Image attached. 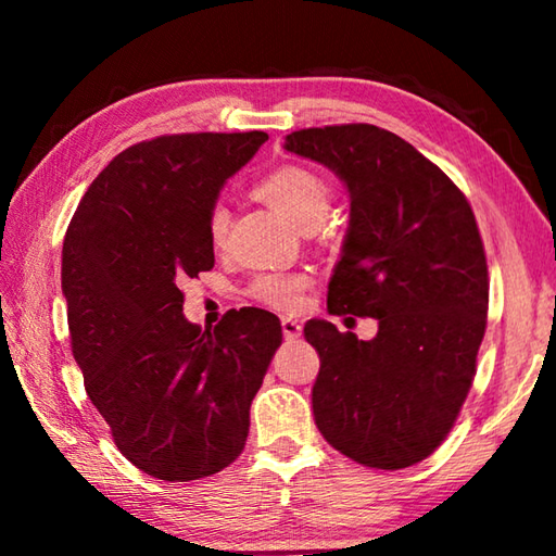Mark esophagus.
I'll return each mask as SVG.
<instances>
[{"label": "esophagus", "instance_id": "obj_1", "mask_svg": "<svg viewBox=\"0 0 556 556\" xmlns=\"http://www.w3.org/2000/svg\"><path fill=\"white\" fill-rule=\"evenodd\" d=\"M281 333H285L287 341H294V338L301 336V324L294 321V318H281Z\"/></svg>", "mask_w": 556, "mask_h": 556}]
</instances>
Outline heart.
<instances>
[{
  "instance_id": "1",
  "label": "heart",
  "mask_w": 556,
  "mask_h": 556,
  "mask_svg": "<svg viewBox=\"0 0 556 556\" xmlns=\"http://www.w3.org/2000/svg\"><path fill=\"white\" fill-rule=\"evenodd\" d=\"M255 191L262 201L285 215L299 228L308 223H318L331 203V191L321 176L312 168L299 164H281L262 176ZM230 215L223 203H215L208 213V238L213 248H220L228 232ZM308 287V275L304 271H265L250 281L248 296L257 304H265L277 312H299L304 304V289Z\"/></svg>"
}]
</instances>
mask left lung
I'll return each instance as SVG.
<instances>
[{"label": "left lung", "mask_w": 556, "mask_h": 556, "mask_svg": "<svg viewBox=\"0 0 556 556\" xmlns=\"http://www.w3.org/2000/svg\"><path fill=\"white\" fill-rule=\"evenodd\" d=\"M285 149L331 168L351 193L328 312L378 318L372 341L321 318L304 326L321 357L316 427L363 466L419 464L454 427L485 333L488 265L476 215L437 164L388 129H299Z\"/></svg>", "instance_id": "obj_1"}]
</instances>
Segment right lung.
Instances as JSON below:
<instances>
[{
	"instance_id": "obj_1",
	"label": "right lung",
	"mask_w": 556,
	"mask_h": 556,
	"mask_svg": "<svg viewBox=\"0 0 556 556\" xmlns=\"http://www.w3.org/2000/svg\"><path fill=\"white\" fill-rule=\"evenodd\" d=\"M267 131L164 135L119 152L65 230L61 287L73 357L117 448L159 481L230 466L250 404L281 345L262 308L201 331L184 316L186 277L215 265L208 213Z\"/></svg>"
}]
</instances>
